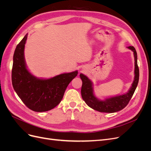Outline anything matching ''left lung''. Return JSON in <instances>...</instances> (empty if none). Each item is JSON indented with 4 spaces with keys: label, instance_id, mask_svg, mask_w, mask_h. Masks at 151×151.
<instances>
[{
    "label": "left lung",
    "instance_id": "left-lung-1",
    "mask_svg": "<svg viewBox=\"0 0 151 151\" xmlns=\"http://www.w3.org/2000/svg\"><path fill=\"white\" fill-rule=\"evenodd\" d=\"M134 52L135 60L134 80L130 89L125 94L116 96L111 98L100 100L95 96L93 91V85L91 81L86 76L81 74L80 77L83 81L81 88V96L85 103L94 110L103 113H115L122 110L129 103L133 96L139 79V69L137 65V55L134 47H128Z\"/></svg>",
    "mask_w": 151,
    "mask_h": 151
}]
</instances>
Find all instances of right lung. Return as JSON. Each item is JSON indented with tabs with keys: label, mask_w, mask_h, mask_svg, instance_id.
<instances>
[{
	"label": "right lung",
	"mask_w": 151,
	"mask_h": 151,
	"mask_svg": "<svg viewBox=\"0 0 151 151\" xmlns=\"http://www.w3.org/2000/svg\"><path fill=\"white\" fill-rule=\"evenodd\" d=\"M27 37L28 34L17 45L14 53L12 86L21 101L31 110L47 111L60 103L67 87L77 76L78 71L64 73L47 79L32 75L27 68L24 59Z\"/></svg>",
	"instance_id": "obj_1"
}]
</instances>
